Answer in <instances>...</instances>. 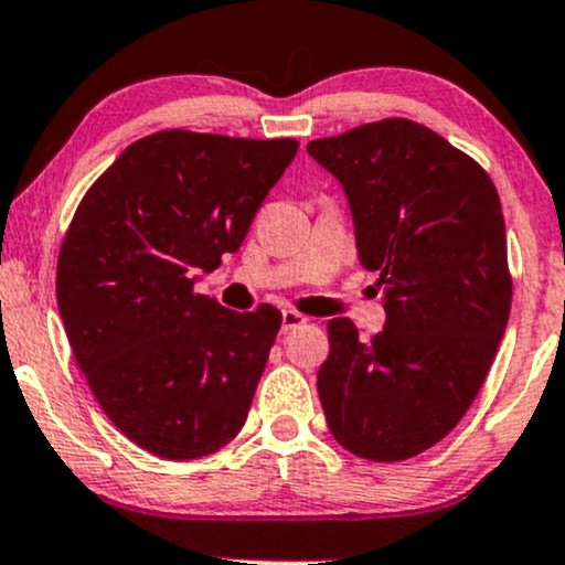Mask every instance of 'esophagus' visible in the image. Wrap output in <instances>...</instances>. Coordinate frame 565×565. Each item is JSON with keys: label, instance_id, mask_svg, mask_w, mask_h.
<instances>
[{"label": "esophagus", "instance_id": "34e87169", "mask_svg": "<svg viewBox=\"0 0 565 565\" xmlns=\"http://www.w3.org/2000/svg\"><path fill=\"white\" fill-rule=\"evenodd\" d=\"M306 322H309V319H306L303 315H298V311H294V309L282 311V332L296 330V327H303Z\"/></svg>", "mask_w": 565, "mask_h": 565}]
</instances>
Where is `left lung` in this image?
<instances>
[{
	"mask_svg": "<svg viewBox=\"0 0 565 565\" xmlns=\"http://www.w3.org/2000/svg\"><path fill=\"white\" fill-rule=\"evenodd\" d=\"M306 151L343 185L387 315L369 343L351 319L327 322V427L353 456L406 461L463 419L503 340L513 285L498 191L475 159L403 117Z\"/></svg>",
	"mask_w": 565,
	"mask_h": 565,
	"instance_id": "8db88e82",
	"label": "left lung"
}]
</instances>
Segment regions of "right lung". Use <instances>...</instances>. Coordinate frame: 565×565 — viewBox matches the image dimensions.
I'll return each instance as SVG.
<instances>
[{"instance_id":"add662e5","label":"right lung","mask_w":565,"mask_h":565,"mask_svg":"<svg viewBox=\"0 0 565 565\" xmlns=\"http://www.w3.org/2000/svg\"><path fill=\"white\" fill-rule=\"evenodd\" d=\"M294 138L159 130L130 143L75 209L57 262L70 348L104 414L167 461L220 450L246 424L282 315L196 294L246 238Z\"/></svg>"}]
</instances>
